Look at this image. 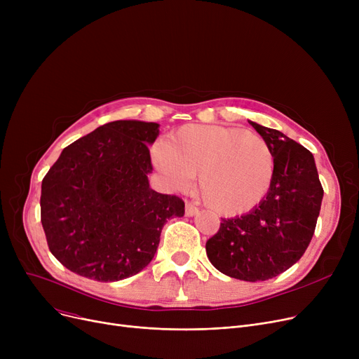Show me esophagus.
<instances>
[{
    "label": "esophagus",
    "instance_id": "obj_1",
    "mask_svg": "<svg viewBox=\"0 0 359 359\" xmlns=\"http://www.w3.org/2000/svg\"><path fill=\"white\" fill-rule=\"evenodd\" d=\"M184 212H186V215H187V217H194V215H196V214L199 212V210L196 208V206H195L194 203H191V202H186Z\"/></svg>",
    "mask_w": 359,
    "mask_h": 359
}]
</instances>
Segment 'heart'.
Returning <instances> with one entry per match:
<instances>
[{"label": "heart", "mask_w": 359, "mask_h": 359, "mask_svg": "<svg viewBox=\"0 0 359 359\" xmlns=\"http://www.w3.org/2000/svg\"><path fill=\"white\" fill-rule=\"evenodd\" d=\"M153 160L170 186L184 189L198 176V194L224 217L246 214L266 198L275 157L256 132L221 125H186L158 142Z\"/></svg>", "instance_id": "obj_1"}]
</instances>
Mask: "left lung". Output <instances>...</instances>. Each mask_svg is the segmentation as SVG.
<instances>
[{"label": "left lung", "instance_id": "left-lung-1", "mask_svg": "<svg viewBox=\"0 0 359 359\" xmlns=\"http://www.w3.org/2000/svg\"><path fill=\"white\" fill-rule=\"evenodd\" d=\"M275 157L271 191L255 210L221 218L219 230L206 241V255L224 275L266 280L290 269L313 238L323 187L314 157L282 132L250 122Z\"/></svg>", "mask_w": 359, "mask_h": 359}]
</instances>
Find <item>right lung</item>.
I'll return each mask as SVG.
<instances>
[{
    "label": "right lung",
    "instance_id": "1",
    "mask_svg": "<svg viewBox=\"0 0 359 359\" xmlns=\"http://www.w3.org/2000/svg\"><path fill=\"white\" fill-rule=\"evenodd\" d=\"M158 123L115 121L65 147L42 180L41 221L50 253L100 282L129 278L153 260L167 219L184 202L153 191L148 144Z\"/></svg>",
    "mask_w": 359,
    "mask_h": 359
}]
</instances>
